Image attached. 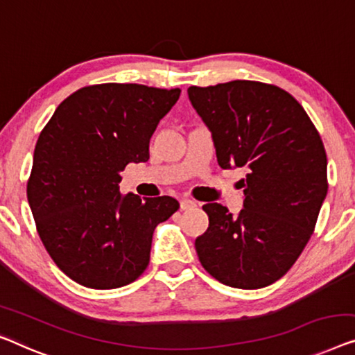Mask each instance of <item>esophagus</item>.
<instances>
[{
  "mask_svg": "<svg viewBox=\"0 0 355 355\" xmlns=\"http://www.w3.org/2000/svg\"><path fill=\"white\" fill-rule=\"evenodd\" d=\"M193 208H197V203H195L193 200H190V198L181 200V209H184V211H187V209H193Z\"/></svg>",
  "mask_w": 355,
  "mask_h": 355,
  "instance_id": "obj_1",
  "label": "esophagus"
}]
</instances>
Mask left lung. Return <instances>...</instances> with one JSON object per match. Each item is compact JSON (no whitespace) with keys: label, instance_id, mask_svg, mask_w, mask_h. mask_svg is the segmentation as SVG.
<instances>
[{"label":"left lung","instance_id":"obj_1","mask_svg":"<svg viewBox=\"0 0 355 355\" xmlns=\"http://www.w3.org/2000/svg\"><path fill=\"white\" fill-rule=\"evenodd\" d=\"M189 99L211 131L220 168H245L239 216L207 203L195 240L205 270L220 284L256 290L296 263L327 197V153L300 102L279 86L235 80L190 86Z\"/></svg>","mask_w":355,"mask_h":355}]
</instances>
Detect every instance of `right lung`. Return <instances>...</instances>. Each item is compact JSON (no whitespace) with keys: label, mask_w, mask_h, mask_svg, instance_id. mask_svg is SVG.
Instances as JSON below:
<instances>
[{"label":"right lung","mask_w":355,"mask_h":355,"mask_svg":"<svg viewBox=\"0 0 355 355\" xmlns=\"http://www.w3.org/2000/svg\"><path fill=\"white\" fill-rule=\"evenodd\" d=\"M179 94L135 83L85 86L40 132L28 203L46 251L76 284L120 288L147 269L153 230L179 202L121 195L118 184L128 163L148 160L153 131Z\"/></svg>","instance_id":"right-lung-1"}]
</instances>
